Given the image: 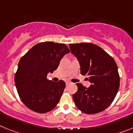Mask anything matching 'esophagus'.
<instances>
[{"label":"esophagus","instance_id":"1","mask_svg":"<svg viewBox=\"0 0 133 133\" xmlns=\"http://www.w3.org/2000/svg\"><path fill=\"white\" fill-rule=\"evenodd\" d=\"M71 83L70 81H65V85H69V84Z\"/></svg>","mask_w":133,"mask_h":133}]
</instances>
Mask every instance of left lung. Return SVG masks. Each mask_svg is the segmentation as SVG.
<instances>
[{
  "label": "left lung",
  "instance_id": "8db88e82",
  "mask_svg": "<svg viewBox=\"0 0 133 133\" xmlns=\"http://www.w3.org/2000/svg\"><path fill=\"white\" fill-rule=\"evenodd\" d=\"M69 47L79 61L81 74L89 75L91 83L88 88L76 84L78 90L73 95V99L77 108L87 114L104 111L114 101L119 87L115 60L102 48L92 43L69 44Z\"/></svg>",
  "mask_w": 133,
  "mask_h": 133
}]
</instances>
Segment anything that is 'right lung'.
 <instances>
[{
  "label": "right lung",
  "instance_id": "obj_1",
  "mask_svg": "<svg viewBox=\"0 0 133 133\" xmlns=\"http://www.w3.org/2000/svg\"><path fill=\"white\" fill-rule=\"evenodd\" d=\"M69 52L65 44L44 42L33 46L19 60L15 85L19 98L28 108L46 113L56 106L65 87V82L47 79V74L58 68Z\"/></svg>",
  "mask_w": 133,
  "mask_h": 133
}]
</instances>
